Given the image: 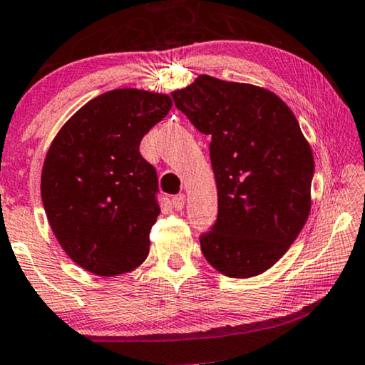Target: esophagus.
Wrapping results in <instances>:
<instances>
[{"mask_svg":"<svg viewBox=\"0 0 365 365\" xmlns=\"http://www.w3.org/2000/svg\"><path fill=\"white\" fill-rule=\"evenodd\" d=\"M185 195H175V197L172 198V203H173V208L175 210H183L185 207Z\"/></svg>","mask_w":365,"mask_h":365,"instance_id":"1","label":"esophagus"}]
</instances>
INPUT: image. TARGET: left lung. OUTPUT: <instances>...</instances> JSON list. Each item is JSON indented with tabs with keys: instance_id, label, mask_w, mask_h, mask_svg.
Here are the masks:
<instances>
[{
	"instance_id": "obj_1",
	"label": "left lung",
	"mask_w": 365,
	"mask_h": 365,
	"mask_svg": "<svg viewBox=\"0 0 365 365\" xmlns=\"http://www.w3.org/2000/svg\"><path fill=\"white\" fill-rule=\"evenodd\" d=\"M197 129L212 137L218 218L200 236L203 256L230 278L278 263L307 222L314 157L292 110L274 92L202 74L172 92Z\"/></svg>"
}]
</instances>
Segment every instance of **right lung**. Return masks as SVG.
<instances>
[{"instance_id": "obj_1", "label": "right lung", "mask_w": 365, "mask_h": 365, "mask_svg": "<svg viewBox=\"0 0 365 365\" xmlns=\"http://www.w3.org/2000/svg\"><path fill=\"white\" fill-rule=\"evenodd\" d=\"M172 109L170 96L114 89L87 102L61 127L46 153L41 198L66 255L97 276L138 268L157 222V172L138 152Z\"/></svg>"}]
</instances>
